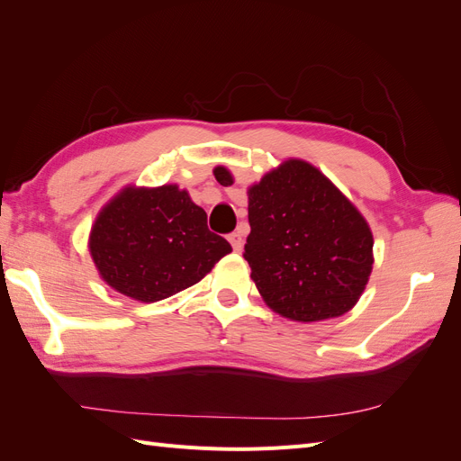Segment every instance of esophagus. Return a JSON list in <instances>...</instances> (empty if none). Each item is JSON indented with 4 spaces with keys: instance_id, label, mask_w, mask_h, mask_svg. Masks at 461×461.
Masks as SVG:
<instances>
[{
    "instance_id": "34e87169",
    "label": "esophagus",
    "mask_w": 461,
    "mask_h": 461,
    "mask_svg": "<svg viewBox=\"0 0 461 461\" xmlns=\"http://www.w3.org/2000/svg\"><path fill=\"white\" fill-rule=\"evenodd\" d=\"M229 242H230L234 252H240L242 246H244V236L240 234V230H236V232L229 234Z\"/></svg>"
}]
</instances>
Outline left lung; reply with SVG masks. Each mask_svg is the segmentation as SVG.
Instances as JSON below:
<instances>
[{"label":"left lung","instance_id":"left-lung-1","mask_svg":"<svg viewBox=\"0 0 461 461\" xmlns=\"http://www.w3.org/2000/svg\"><path fill=\"white\" fill-rule=\"evenodd\" d=\"M219 183L232 185L227 167ZM244 258L263 302L281 317L313 323L350 312L373 269L366 217L317 167L286 159L248 188Z\"/></svg>","mask_w":461,"mask_h":461}]
</instances>
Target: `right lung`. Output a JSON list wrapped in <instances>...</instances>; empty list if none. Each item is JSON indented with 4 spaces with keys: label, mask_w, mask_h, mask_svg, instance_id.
<instances>
[{
    "label": "right lung",
    "mask_w": 461,
    "mask_h": 461,
    "mask_svg": "<svg viewBox=\"0 0 461 461\" xmlns=\"http://www.w3.org/2000/svg\"><path fill=\"white\" fill-rule=\"evenodd\" d=\"M88 249L102 281L142 303L200 283L232 252L176 185L124 186L97 213Z\"/></svg>",
    "instance_id": "right-lung-1"
}]
</instances>
